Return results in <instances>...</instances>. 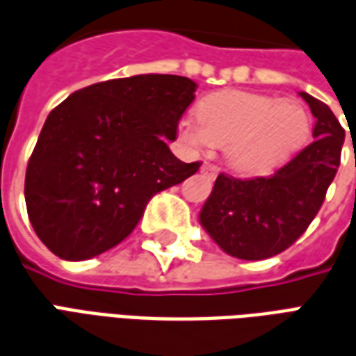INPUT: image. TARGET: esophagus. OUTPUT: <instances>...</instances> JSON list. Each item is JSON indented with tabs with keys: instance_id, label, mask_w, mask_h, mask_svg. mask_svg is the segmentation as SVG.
Masks as SVG:
<instances>
[{
	"instance_id": "34e87169",
	"label": "esophagus",
	"mask_w": 356,
	"mask_h": 356,
	"mask_svg": "<svg viewBox=\"0 0 356 356\" xmlns=\"http://www.w3.org/2000/svg\"><path fill=\"white\" fill-rule=\"evenodd\" d=\"M217 171H219V168H217L216 163L206 162V163H204V165H202V173H206L208 177H216Z\"/></svg>"
}]
</instances>
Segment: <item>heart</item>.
<instances>
[{
    "label": "heart",
    "mask_w": 356,
    "mask_h": 356,
    "mask_svg": "<svg viewBox=\"0 0 356 356\" xmlns=\"http://www.w3.org/2000/svg\"><path fill=\"white\" fill-rule=\"evenodd\" d=\"M309 133V114L296 101L246 91L208 95L198 106V124L186 135L198 147H227L232 168L261 173L298 150Z\"/></svg>",
    "instance_id": "obj_1"
}]
</instances>
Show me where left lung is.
<instances>
[{
    "label": "left lung",
    "instance_id": "left-lung-1",
    "mask_svg": "<svg viewBox=\"0 0 356 356\" xmlns=\"http://www.w3.org/2000/svg\"><path fill=\"white\" fill-rule=\"evenodd\" d=\"M314 116V139L265 177L219 173L200 223L232 257L259 261L296 242L311 225L341 160L345 129L318 99L301 93Z\"/></svg>",
    "mask_w": 356,
    "mask_h": 356
}]
</instances>
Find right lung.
<instances>
[{"label": "right lung", "mask_w": 356, "mask_h": 356, "mask_svg": "<svg viewBox=\"0 0 356 356\" xmlns=\"http://www.w3.org/2000/svg\"><path fill=\"white\" fill-rule=\"evenodd\" d=\"M196 83L171 74L99 81L51 110L30 156L24 198L51 252L83 261L133 232L154 194L183 183L185 163L168 140L194 101Z\"/></svg>", "instance_id": "right-lung-1"}]
</instances>
